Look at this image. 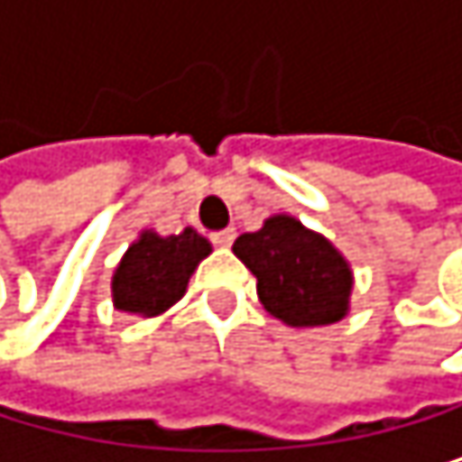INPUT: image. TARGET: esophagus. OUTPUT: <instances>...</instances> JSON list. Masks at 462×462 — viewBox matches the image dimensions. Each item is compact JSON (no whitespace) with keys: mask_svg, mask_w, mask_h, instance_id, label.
I'll use <instances>...</instances> for the list:
<instances>
[{"mask_svg":"<svg viewBox=\"0 0 462 462\" xmlns=\"http://www.w3.org/2000/svg\"><path fill=\"white\" fill-rule=\"evenodd\" d=\"M233 241H236V229H218V233H213V244L216 246H233Z\"/></svg>","mask_w":462,"mask_h":462,"instance_id":"34e87169","label":"esophagus"}]
</instances>
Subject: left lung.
<instances>
[{
  "instance_id": "obj_1",
  "label": "left lung",
  "mask_w": 462,
  "mask_h": 462,
  "mask_svg": "<svg viewBox=\"0 0 462 462\" xmlns=\"http://www.w3.org/2000/svg\"><path fill=\"white\" fill-rule=\"evenodd\" d=\"M233 252L257 277L263 308L288 327H324L349 313L352 269L324 236L293 216L265 218Z\"/></svg>"
}]
</instances>
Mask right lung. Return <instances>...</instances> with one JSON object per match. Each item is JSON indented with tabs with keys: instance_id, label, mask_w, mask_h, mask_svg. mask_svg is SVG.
Instances as JSON below:
<instances>
[{
	"instance_id": "right-lung-1",
	"label": "right lung",
	"mask_w": 462,
	"mask_h": 462,
	"mask_svg": "<svg viewBox=\"0 0 462 462\" xmlns=\"http://www.w3.org/2000/svg\"><path fill=\"white\" fill-rule=\"evenodd\" d=\"M210 252V241L190 226L166 238L143 229L113 272V305L146 319L166 313L182 299L190 274Z\"/></svg>"
}]
</instances>
